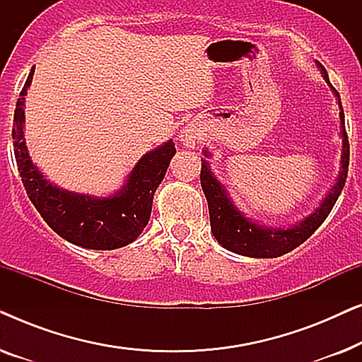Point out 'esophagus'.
<instances>
[{
	"label": "esophagus",
	"mask_w": 362,
	"mask_h": 362,
	"mask_svg": "<svg viewBox=\"0 0 362 362\" xmlns=\"http://www.w3.org/2000/svg\"><path fill=\"white\" fill-rule=\"evenodd\" d=\"M196 140H197V132L194 130V128H191V127H186L185 130L181 132V141L185 143L186 146L192 148V146L196 145Z\"/></svg>",
	"instance_id": "1"
}]
</instances>
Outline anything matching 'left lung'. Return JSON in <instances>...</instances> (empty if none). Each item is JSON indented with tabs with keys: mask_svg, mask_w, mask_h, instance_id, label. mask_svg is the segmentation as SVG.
I'll return each mask as SVG.
<instances>
[{
	"mask_svg": "<svg viewBox=\"0 0 362 362\" xmlns=\"http://www.w3.org/2000/svg\"><path fill=\"white\" fill-rule=\"evenodd\" d=\"M318 66L321 67L323 76L328 78L326 69L320 62ZM336 95L339 97V93L336 92ZM339 110L341 135H343V156H341L343 168H341L338 182L329 191V194L325 197V201L321 202L318 209L310 217H306L300 226L291 227V229H264V227H259L254 222L245 219L237 211V207L232 204L229 197H227V192L221 186V182L212 176L211 170L207 168V163L202 160L199 177L202 191H204L207 199V206H209L211 230L222 247L239 255L257 257V259H272V257H280L296 249L323 224L331 209L334 207L336 201H338L341 191H343L346 185V177H348L349 141L344 127V112L343 107H341V98Z\"/></svg>",
	"mask_w": 362,
	"mask_h": 362,
	"instance_id": "obj_1",
	"label": "left lung"
}]
</instances>
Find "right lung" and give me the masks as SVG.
<instances>
[{
	"instance_id": "add662e5",
	"label": "right lung",
	"mask_w": 362,
	"mask_h": 362,
	"mask_svg": "<svg viewBox=\"0 0 362 362\" xmlns=\"http://www.w3.org/2000/svg\"><path fill=\"white\" fill-rule=\"evenodd\" d=\"M33 74L34 69L19 93L13 120L14 158L28 197L47 226L72 244L95 250H113L132 244L150 221L153 194L176 153L175 143L170 140L146 153L115 196L95 199L59 189L33 165L23 140L24 95L31 86Z\"/></svg>"
}]
</instances>
